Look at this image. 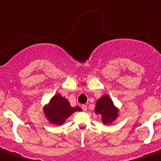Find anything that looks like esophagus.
<instances>
[{
  "label": "esophagus",
  "mask_w": 161,
  "mask_h": 161,
  "mask_svg": "<svg viewBox=\"0 0 161 161\" xmlns=\"http://www.w3.org/2000/svg\"><path fill=\"white\" fill-rule=\"evenodd\" d=\"M82 108L83 111H86L87 110V106L86 104H82Z\"/></svg>",
  "instance_id": "obj_1"
}]
</instances>
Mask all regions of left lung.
I'll return each mask as SVG.
<instances>
[{"mask_svg":"<svg viewBox=\"0 0 161 161\" xmlns=\"http://www.w3.org/2000/svg\"><path fill=\"white\" fill-rule=\"evenodd\" d=\"M94 112L101 115V121L104 124H112L119 116V109L107 94L103 95L97 100Z\"/></svg>","mask_w":161,"mask_h":161,"instance_id":"left-lung-1","label":"left lung"}]
</instances>
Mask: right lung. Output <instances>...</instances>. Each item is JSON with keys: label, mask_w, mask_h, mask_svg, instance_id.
Segmentation results:
<instances>
[{"label": "right lung", "mask_w": 161, "mask_h": 161, "mask_svg": "<svg viewBox=\"0 0 161 161\" xmlns=\"http://www.w3.org/2000/svg\"><path fill=\"white\" fill-rule=\"evenodd\" d=\"M80 107H71L69 101L60 93H57L50 99L49 102L43 107L44 115L50 124L62 125L68 117L75 112L81 111Z\"/></svg>", "instance_id": "obj_1"}]
</instances>
